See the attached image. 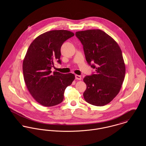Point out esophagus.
Returning <instances> with one entry per match:
<instances>
[{
    "instance_id": "esophagus-1",
    "label": "esophagus",
    "mask_w": 146,
    "mask_h": 146,
    "mask_svg": "<svg viewBox=\"0 0 146 146\" xmlns=\"http://www.w3.org/2000/svg\"><path fill=\"white\" fill-rule=\"evenodd\" d=\"M75 79H77V80H80L82 79V77H81V76H80V75H75Z\"/></svg>"
}]
</instances>
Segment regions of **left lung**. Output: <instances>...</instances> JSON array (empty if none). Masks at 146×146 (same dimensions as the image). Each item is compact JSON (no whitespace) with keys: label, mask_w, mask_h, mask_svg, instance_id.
Wrapping results in <instances>:
<instances>
[{"label":"left lung","mask_w":146,"mask_h":146,"mask_svg":"<svg viewBox=\"0 0 146 146\" xmlns=\"http://www.w3.org/2000/svg\"><path fill=\"white\" fill-rule=\"evenodd\" d=\"M75 35L83 45L87 62L96 69L94 74L84 78L86 85L84 98L94 106L108 104L119 93L125 78L121 50L112 38L99 29L78 31Z\"/></svg>","instance_id":"left-lung-1"}]
</instances>
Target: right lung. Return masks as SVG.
I'll use <instances>...</instances> for the list:
<instances>
[{
    "instance_id": "right-lung-1",
    "label": "right lung",
    "mask_w": 146,
    "mask_h": 146,
    "mask_svg": "<svg viewBox=\"0 0 146 146\" xmlns=\"http://www.w3.org/2000/svg\"><path fill=\"white\" fill-rule=\"evenodd\" d=\"M74 35L68 30L49 31L36 38L27 49L22 64L24 80L34 100L44 106L61 104L66 88L75 79L71 73L50 70L56 61L61 62V46Z\"/></svg>"
}]
</instances>
